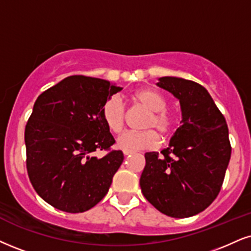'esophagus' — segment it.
<instances>
[{"mask_svg":"<svg viewBox=\"0 0 251 251\" xmlns=\"http://www.w3.org/2000/svg\"><path fill=\"white\" fill-rule=\"evenodd\" d=\"M131 152V150H123V154H125V156H128V154H130Z\"/></svg>","mask_w":251,"mask_h":251,"instance_id":"obj_1","label":"esophagus"}]
</instances>
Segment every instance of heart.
Wrapping results in <instances>:
<instances>
[{"mask_svg": "<svg viewBox=\"0 0 251 251\" xmlns=\"http://www.w3.org/2000/svg\"><path fill=\"white\" fill-rule=\"evenodd\" d=\"M132 101L137 106L149 111L145 117L143 128L149 130L126 131L119 136L116 144L123 150L154 149L159 144V136L166 140L173 135L177 126L175 113L166 109V100L163 94L153 88H142L131 95ZM102 117L108 129L114 134L123 130L126 121V109L120 97L113 95L104 102L102 107Z\"/></svg>", "mask_w": 251, "mask_h": 251, "instance_id": "obj_1", "label": "heart"}]
</instances>
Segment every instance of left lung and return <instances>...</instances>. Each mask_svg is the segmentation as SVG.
<instances>
[{
  "mask_svg": "<svg viewBox=\"0 0 251 251\" xmlns=\"http://www.w3.org/2000/svg\"><path fill=\"white\" fill-rule=\"evenodd\" d=\"M157 85L178 99L182 120L169 148L145 153L141 190L163 214L190 218L205 211L221 190L231 153L228 126L198 82L163 76Z\"/></svg>",
  "mask_w": 251,
  "mask_h": 251,
  "instance_id": "obj_1",
  "label": "left lung"
}]
</instances>
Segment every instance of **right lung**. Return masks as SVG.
I'll return each instance as SVG.
<instances>
[{
	"instance_id": "obj_1",
	"label": "right lung",
	"mask_w": 251,
	"mask_h": 251,
	"mask_svg": "<svg viewBox=\"0 0 251 251\" xmlns=\"http://www.w3.org/2000/svg\"><path fill=\"white\" fill-rule=\"evenodd\" d=\"M121 91L109 81L71 75L43 92L25 126L27 176L54 208L82 213L103 199L123 162L102 117V107ZM107 151L102 159L92 152Z\"/></svg>"
}]
</instances>
